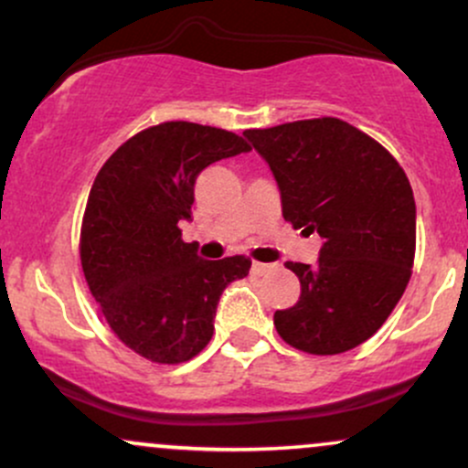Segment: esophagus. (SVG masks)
I'll return each instance as SVG.
<instances>
[{"mask_svg": "<svg viewBox=\"0 0 468 468\" xmlns=\"http://www.w3.org/2000/svg\"><path fill=\"white\" fill-rule=\"evenodd\" d=\"M272 264H261V261H255V264H252V272H255V275H266V272H271L272 271Z\"/></svg>", "mask_w": 468, "mask_h": 468, "instance_id": "34e87169", "label": "esophagus"}]
</instances>
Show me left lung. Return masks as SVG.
Masks as SVG:
<instances>
[{"instance_id":"1","label":"left lung","mask_w":468,"mask_h":468,"mask_svg":"<svg viewBox=\"0 0 468 468\" xmlns=\"http://www.w3.org/2000/svg\"><path fill=\"white\" fill-rule=\"evenodd\" d=\"M244 136L275 176L283 219L324 238L316 266L286 261L302 294L275 313L279 336L316 356L361 346L388 321L411 277L416 202L407 174L383 144L341 118Z\"/></svg>"}]
</instances>
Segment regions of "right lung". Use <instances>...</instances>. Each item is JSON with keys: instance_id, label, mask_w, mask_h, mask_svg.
<instances>
[{"instance_id": "obj_1", "label": "right lung", "mask_w": 468, "mask_h": 468, "mask_svg": "<svg viewBox=\"0 0 468 468\" xmlns=\"http://www.w3.org/2000/svg\"><path fill=\"white\" fill-rule=\"evenodd\" d=\"M250 152L238 133L169 121L133 133L96 176L83 224L80 266L107 325L138 356L178 365L213 336L219 294L250 271L246 255L208 261L178 224L208 165Z\"/></svg>"}]
</instances>
